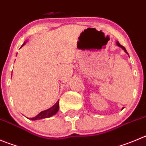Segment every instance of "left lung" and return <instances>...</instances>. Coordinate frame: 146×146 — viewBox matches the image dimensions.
<instances>
[{
    "instance_id": "left-lung-1",
    "label": "left lung",
    "mask_w": 146,
    "mask_h": 146,
    "mask_svg": "<svg viewBox=\"0 0 146 146\" xmlns=\"http://www.w3.org/2000/svg\"><path fill=\"white\" fill-rule=\"evenodd\" d=\"M117 45L119 46V47H122V48L124 50H125V52H126V53H127V50H126V49L125 48V47H123V46H122V45H121V44H119V42H117ZM122 109H123V108H122Z\"/></svg>"
}]
</instances>
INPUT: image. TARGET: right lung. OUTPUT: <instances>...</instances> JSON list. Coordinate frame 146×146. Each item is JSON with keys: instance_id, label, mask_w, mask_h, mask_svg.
<instances>
[{"instance_id": "add662e5", "label": "right lung", "mask_w": 146, "mask_h": 146, "mask_svg": "<svg viewBox=\"0 0 146 146\" xmlns=\"http://www.w3.org/2000/svg\"><path fill=\"white\" fill-rule=\"evenodd\" d=\"M25 44V42L24 43L23 45H24ZM22 45V46H23ZM21 46V47H22ZM59 110V100L56 102V104H54V106L51 107V108L48 109L47 110H44V111H41L39 114H38L36 117L33 118H31L30 119H32V120H36V119H44V118H47L50 117L52 116L54 114H56L58 112V111Z\"/></svg>"}]
</instances>
